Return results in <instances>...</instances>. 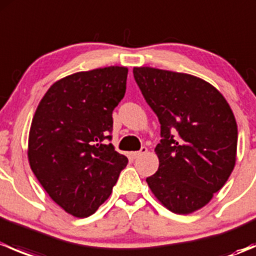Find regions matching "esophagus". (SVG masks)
<instances>
[{
    "mask_svg": "<svg viewBox=\"0 0 256 256\" xmlns=\"http://www.w3.org/2000/svg\"><path fill=\"white\" fill-rule=\"evenodd\" d=\"M147 152V148L146 147H141V150L140 151H135V152H132V154H131V157H132V158H138V157H141L142 156V154H144Z\"/></svg>",
    "mask_w": 256,
    "mask_h": 256,
    "instance_id": "esophagus-1",
    "label": "esophagus"
}]
</instances>
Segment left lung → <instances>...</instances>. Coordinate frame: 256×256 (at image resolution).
Returning a JSON list of instances; mask_svg holds the SVG:
<instances>
[{
	"label": "left lung",
	"mask_w": 256,
	"mask_h": 256,
	"mask_svg": "<svg viewBox=\"0 0 256 256\" xmlns=\"http://www.w3.org/2000/svg\"><path fill=\"white\" fill-rule=\"evenodd\" d=\"M134 78L161 124L158 170L146 178L154 197L177 214L204 207L230 176L238 128L223 95L209 82L151 66Z\"/></svg>",
	"instance_id": "1"
}]
</instances>
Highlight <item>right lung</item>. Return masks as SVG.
<instances>
[{"label":"right lung","instance_id":"1","mask_svg":"<svg viewBox=\"0 0 256 256\" xmlns=\"http://www.w3.org/2000/svg\"><path fill=\"white\" fill-rule=\"evenodd\" d=\"M128 72L106 66L58 80L33 116L30 168L49 197L78 218L92 216L109 198L128 162L108 142Z\"/></svg>","mask_w":256,"mask_h":256}]
</instances>
